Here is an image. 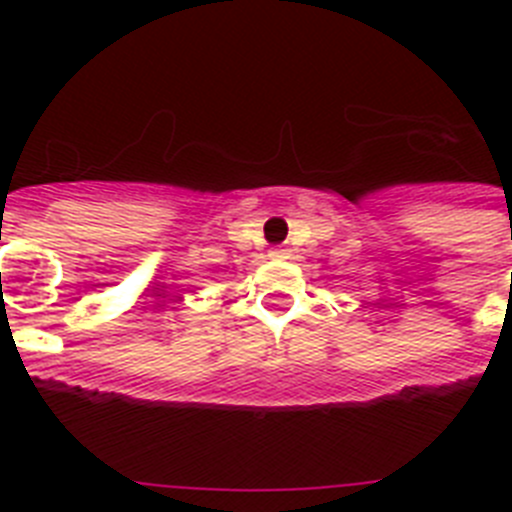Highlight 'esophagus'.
<instances>
[{"label": "esophagus", "instance_id": "1", "mask_svg": "<svg viewBox=\"0 0 512 512\" xmlns=\"http://www.w3.org/2000/svg\"><path fill=\"white\" fill-rule=\"evenodd\" d=\"M269 256H274V259H287L289 256V248H284V246H274L269 251Z\"/></svg>", "mask_w": 512, "mask_h": 512}]
</instances>
